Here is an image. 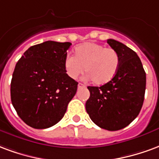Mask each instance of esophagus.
Here are the masks:
<instances>
[{
	"mask_svg": "<svg viewBox=\"0 0 159 159\" xmlns=\"http://www.w3.org/2000/svg\"><path fill=\"white\" fill-rule=\"evenodd\" d=\"M85 87V85L83 84H81V83H79L78 84V88L79 89H80V88H84Z\"/></svg>",
	"mask_w": 159,
	"mask_h": 159,
	"instance_id": "esophagus-1",
	"label": "esophagus"
}]
</instances>
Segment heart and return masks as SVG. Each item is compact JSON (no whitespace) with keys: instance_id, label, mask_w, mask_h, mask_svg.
Listing matches in <instances>:
<instances>
[{"instance_id":"1","label":"heart","mask_w":159,"mask_h":159,"mask_svg":"<svg viewBox=\"0 0 159 159\" xmlns=\"http://www.w3.org/2000/svg\"><path fill=\"white\" fill-rule=\"evenodd\" d=\"M120 64L119 53L111 47L94 42L79 45L74 50V56H66L63 67L69 78L75 79L82 72H86L85 78L95 84L108 83L116 75Z\"/></svg>"}]
</instances>
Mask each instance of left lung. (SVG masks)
<instances>
[{"label": "left lung", "instance_id": "1", "mask_svg": "<svg viewBox=\"0 0 159 159\" xmlns=\"http://www.w3.org/2000/svg\"><path fill=\"white\" fill-rule=\"evenodd\" d=\"M120 58L119 70L108 83L88 86L85 109L100 128L114 131L129 125L138 116L144 102L146 73L137 54L123 43L107 40Z\"/></svg>", "mask_w": 159, "mask_h": 159}]
</instances>
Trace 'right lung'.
<instances>
[{
	"label": "right lung",
	"instance_id": "obj_1",
	"mask_svg": "<svg viewBox=\"0 0 159 159\" xmlns=\"http://www.w3.org/2000/svg\"><path fill=\"white\" fill-rule=\"evenodd\" d=\"M70 42L48 40L30 46L15 66L11 82V100L26 125L46 129L64 116L78 82L69 78L63 60Z\"/></svg>",
	"mask_w": 159,
	"mask_h": 159
}]
</instances>
